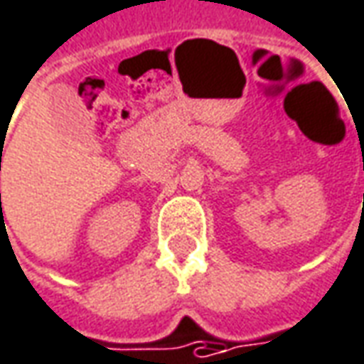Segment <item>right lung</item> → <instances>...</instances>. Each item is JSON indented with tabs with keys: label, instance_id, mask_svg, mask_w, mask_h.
<instances>
[{
	"label": "right lung",
	"instance_id": "obj_1",
	"mask_svg": "<svg viewBox=\"0 0 364 364\" xmlns=\"http://www.w3.org/2000/svg\"><path fill=\"white\" fill-rule=\"evenodd\" d=\"M0 197H1V195H0Z\"/></svg>",
	"mask_w": 364,
	"mask_h": 364
}]
</instances>
